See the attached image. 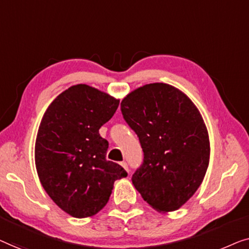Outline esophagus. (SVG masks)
<instances>
[{
    "instance_id": "esophagus-1",
    "label": "esophagus",
    "mask_w": 249,
    "mask_h": 249,
    "mask_svg": "<svg viewBox=\"0 0 249 249\" xmlns=\"http://www.w3.org/2000/svg\"><path fill=\"white\" fill-rule=\"evenodd\" d=\"M121 166L122 167H123L124 168V169L126 170V171H127V173H128V166H127V163H126L125 162V161H123V162H121Z\"/></svg>"
}]
</instances>
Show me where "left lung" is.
I'll return each mask as SVG.
<instances>
[{
    "label": "left lung",
    "mask_w": 249,
    "mask_h": 249,
    "mask_svg": "<svg viewBox=\"0 0 249 249\" xmlns=\"http://www.w3.org/2000/svg\"><path fill=\"white\" fill-rule=\"evenodd\" d=\"M121 110L143 150L133 185L157 211L179 209L209 166V133L198 109L173 86L150 83L127 94Z\"/></svg>",
    "instance_id": "8db88e82"
}]
</instances>
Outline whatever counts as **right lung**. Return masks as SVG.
<instances>
[{
	"instance_id": "obj_1",
	"label": "right lung",
	"mask_w": 249,
	"mask_h": 249,
	"mask_svg": "<svg viewBox=\"0 0 249 249\" xmlns=\"http://www.w3.org/2000/svg\"><path fill=\"white\" fill-rule=\"evenodd\" d=\"M120 100L89 87L63 91L45 111L37 133L35 161L50 197L74 218H87L107 204L115 180L127 176L106 159L108 141L99 128Z\"/></svg>"
}]
</instances>
